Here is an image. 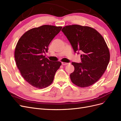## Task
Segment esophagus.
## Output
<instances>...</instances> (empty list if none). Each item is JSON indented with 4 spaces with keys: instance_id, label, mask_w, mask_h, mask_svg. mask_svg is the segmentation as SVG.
<instances>
[{
    "instance_id": "1",
    "label": "esophagus",
    "mask_w": 121,
    "mask_h": 121,
    "mask_svg": "<svg viewBox=\"0 0 121 121\" xmlns=\"http://www.w3.org/2000/svg\"><path fill=\"white\" fill-rule=\"evenodd\" d=\"M62 65H67L69 64V63H64V62H62L61 63Z\"/></svg>"
}]
</instances>
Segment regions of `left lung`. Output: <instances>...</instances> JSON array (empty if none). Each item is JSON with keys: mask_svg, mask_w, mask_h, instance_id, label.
Returning a JSON list of instances; mask_svg holds the SVG:
<instances>
[{"mask_svg": "<svg viewBox=\"0 0 121 121\" xmlns=\"http://www.w3.org/2000/svg\"><path fill=\"white\" fill-rule=\"evenodd\" d=\"M61 31L74 52H81V63L72 62L75 70L70 74L76 85L86 87L97 82L107 69L110 59L108 46L102 36L94 29L78 25L67 26Z\"/></svg>", "mask_w": 121, "mask_h": 121, "instance_id": "8db88e82", "label": "left lung"}]
</instances>
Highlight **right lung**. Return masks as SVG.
Listing matches in <instances>:
<instances>
[{
    "mask_svg": "<svg viewBox=\"0 0 121 121\" xmlns=\"http://www.w3.org/2000/svg\"><path fill=\"white\" fill-rule=\"evenodd\" d=\"M61 28L43 25L28 31L18 41L14 52L17 67L32 86L41 89L52 83L61 63L50 61L44 55L48 52L50 43Z\"/></svg>",
    "mask_w": 121,
    "mask_h": 121,
    "instance_id": "obj_1",
    "label": "right lung"
}]
</instances>
